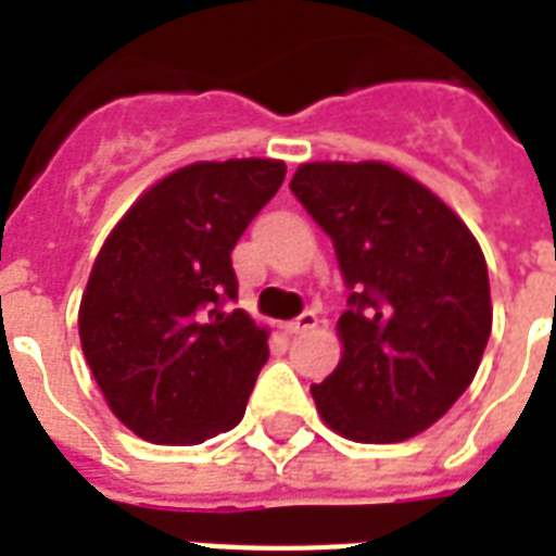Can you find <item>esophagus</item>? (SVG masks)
I'll return each mask as SVG.
<instances>
[{
	"label": "esophagus",
	"instance_id": "1",
	"mask_svg": "<svg viewBox=\"0 0 556 556\" xmlns=\"http://www.w3.org/2000/svg\"><path fill=\"white\" fill-rule=\"evenodd\" d=\"M315 325H318V315H315L313 309H303V313L298 315L294 321H289V325H286V330H289V333H303V330H313Z\"/></svg>",
	"mask_w": 556,
	"mask_h": 556
}]
</instances>
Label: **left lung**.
Wrapping results in <instances>:
<instances>
[{"mask_svg":"<svg viewBox=\"0 0 556 556\" xmlns=\"http://www.w3.org/2000/svg\"><path fill=\"white\" fill-rule=\"evenodd\" d=\"M349 289L342 361L313 399L357 443H396L453 408L491 333L489 267L438 195L387 163H303L291 178Z\"/></svg>","mask_w":556,"mask_h":556,"instance_id":"1","label":"left lung"}]
</instances>
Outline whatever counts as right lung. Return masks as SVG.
Segmentation results:
<instances>
[{"mask_svg": "<svg viewBox=\"0 0 556 556\" xmlns=\"http://www.w3.org/2000/svg\"><path fill=\"white\" fill-rule=\"evenodd\" d=\"M282 178V160L184 166L139 195L94 258L79 342L106 405L142 441L202 443L241 422L267 330L231 309V250Z\"/></svg>", "mask_w": 556, "mask_h": 556, "instance_id": "1", "label": "right lung"}]
</instances>
